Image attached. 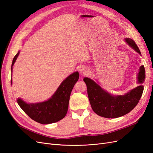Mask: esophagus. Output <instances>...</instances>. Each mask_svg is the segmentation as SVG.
I'll use <instances>...</instances> for the list:
<instances>
[{
	"mask_svg": "<svg viewBox=\"0 0 153 153\" xmlns=\"http://www.w3.org/2000/svg\"><path fill=\"white\" fill-rule=\"evenodd\" d=\"M79 72L81 75H86L88 73V69L86 67H82L79 69Z\"/></svg>",
	"mask_w": 153,
	"mask_h": 153,
	"instance_id": "1",
	"label": "esophagus"
}]
</instances>
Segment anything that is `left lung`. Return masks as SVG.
I'll list each match as a JSON object with an SVG mask.
<instances>
[{
  "label": "left lung",
  "instance_id": "1",
  "mask_svg": "<svg viewBox=\"0 0 153 153\" xmlns=\"http://www.w3.org/2000/svg\"><path fill=\"white\" fill-rule=\"evenodd\" d=\"M126 42L140 55L139 47L131 38H126ZM146 77L143 65L140 67L138 75L139 83H143ZM87 86L88 95L91 108L97 115L108 118H118L126 115L132 110L143 94L144 87L139 86L125 95L114 97L101 88L98 84L88 77L84 78Z\"/></svg>",
  "mask_w": 153,
  "mask_h": 153
}]
</instances>
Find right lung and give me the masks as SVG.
<instances>
[{
	"label": "right lung",
	"mask_w": 153,
	"mask_h": 153,
	"mask_svg": "<svg viewBox=\"0 0 153 153\" xmlns=\"http://www.w3.org/2000/svg\"><path fill=\"white\" fill-rule=\"evenodd\" d=\"M19 52L13 59L11 71ZM78 72L68 76L56 90L52 97L48 101L39 103H26L21 99H18V105L31 119L42 124H49L64 118L69 107L70 95L75 84L79 79ZM12 83V79L10 81Z\"/></svg>",
	"instance_id": "right-lung-1"
}]
</instances>
